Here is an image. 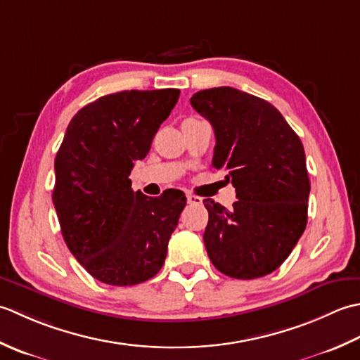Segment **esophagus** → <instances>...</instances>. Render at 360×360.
Wrapping results in <instances>:
<instances>
[{"mask_svg":"<svg viewBox=\"0 0 360 360\" xmlns=\"http://www.w3.org/2000/svg\"><path fill=\"white\" fill-rule=\"evenodd\" d=\"M186 199H188V203H191V205H199V203H202L200 197H199V195H194V194H188Z\"/></svg>","mask_w":360,"mask_h":360,"instance_id":"1","label":"esophagus"}]
</instances>
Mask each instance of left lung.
I'll return each instance as SVG.
<instances>
[{
  "mask_svg": "<svg viewBox=\"0 0 360 360\" xmlns=\"http://www.w3.org/2000/svg\"><path fill=\"white\" fill-rule=\"evenodd\" d=\"M191 105L214 129L212 166L226 172L238 197L231 210L203 200L210 259L238 280L272 274L307 224L311 183L303 144L270 102L236 88L199 91Z\"/></svg>",
  "mask_w": 360,
  "mask_h": 360,
  "instance_id": "left-lung-1",
  "label": "left lung"
}]
</instances>
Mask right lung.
<instances>
[{
  "label": "right lung",
  "instance_id": "add662e5",
  "mask_svg": "<svg viewBox=\"0 0 360 360\" xmlns=\"http://www.w3.org/2000/svg\"><path fill=\"white\" fill-rule=\"evenodd\" d=\"M179 96L177 88L107 94L80 108L65 131L53 203L70 252L101 283L134 285L163 267L186 197L135 193L129 175Z\"/></svg>",
  "mask_w": 360,
  "mask_h": 360
}]
</instances>
